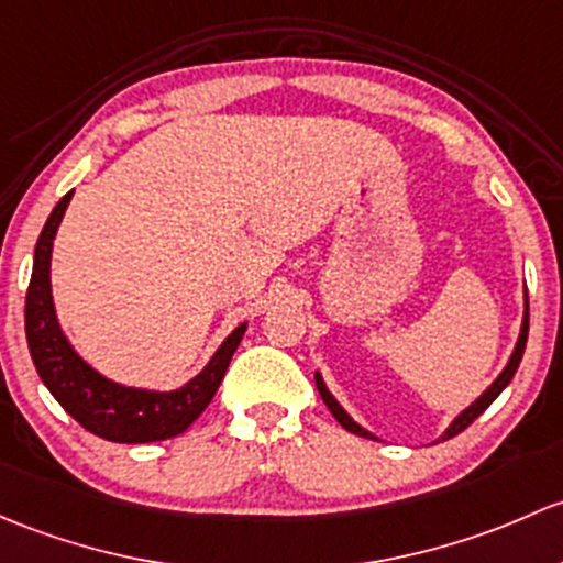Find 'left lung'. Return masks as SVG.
Here are the masks:
<instances>
[{
  "label": "left lung",
  "mask_w": 563,
  "mask_h": 563,
  "mask_svg": "<svg viewBox=\"0 0 563 563\" xmlns=\"http://www.w3.org/2000/svg\"><path fill=\"white\" fill-rule=\"evenodd\" d=\"M526 340H529V297H526V312H523V323H520V336H518V345H516V351H512V356H510V361H507V366L505 369H501V375L496 377L494 383H490V388L485 390V394L481 396V399L477 401H472L470 407H466L464 412H461L459 418H455V421L448 426V431L445 434L440 437V440H451V437H455V434H461V431L466 429V426H470L472 421H475V418H481L485 410H488V405L490 401L496 399V396L501 394V390H505L507 386H510V380H512V375H516L518 372V364H520V358H523V351H526ZM316 386H318V394H321V399L327 401V407L331 410V416L336 418V421H340V426L342 429H347L351 431V434H358V437H372L369 431L366 429H361V426L353 421L351 416H347L345 410H342L340 407V401L334 399V396L329 394V388H327V383L321 380V375H318L316 372ZM372 440H375V437H372Z\"/></svg>",
  "instance_id": "left-lung-1"
}]
</instances>
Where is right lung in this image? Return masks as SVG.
Wrapping results in <instances>:
<instances>
[{"instance_id": "add662e5", "label": "right lung", "mask_w": 563, "mask_h": 563, "mask_svg": "<svg viewBox=\"0 0 563 563\" xmlns=\"http://www.w3.org/2000/svg\"><path fill=\"white\" fill-rule=\"evenodd\" d=\"M73 194L75 191L64 194L62 202L53 207L37 247H34L32 280H29L23 318H26L29 353L37 366L40 380L82 429L102 440L137 445V442H158L183 434L212 401L247 327L245 323L236 327L191 383L177 390H167V394L118 386L99 375L97 369H91L58 329L51 297L53 236H56Z\"/></svg>"}]
</instances>
